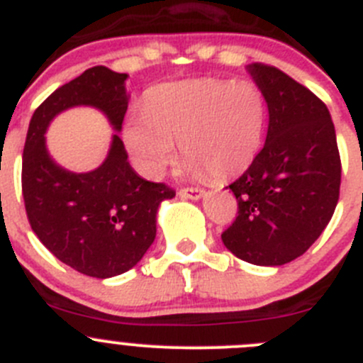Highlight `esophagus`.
<instances>
[{
	"label": "esophagus",
	"mask_w": 363,
	"mask_h": 363,
	"mask_svg": "<svg viewBox=\"0 0 363 363\" xmlns=\"http://www.w3.org/2000/svg\"><path fill=\"white\" fill-rule=\"evenodd\" d=\"M179 195H181L182 199H191V201H199V199L204 197V191L199 188H182L181 191H179Z\"/></svg>",
	"instance_id": "esophagus-1"
}]
</instances>
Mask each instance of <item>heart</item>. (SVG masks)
Masks as SVG:
<instances>
[{
  "instance_id": "1",
  "label": "heart",
  "mask_w": 363,
  "mask_h": 363,
  "mask_svg": "<svg viewBox=\"0 0 363 363\" xmlns=\"http://www.w3.org/2000/svg\"><path fill=\"white\" fill-rule=\"evenodd\" d=\"M267 103L253 81L201 77L152 88L143 110L126 119L125 145L143 175L157 179L179 141L195 177L226 181L244 174L262 146Z\"/></svg>"
}]
</instances>
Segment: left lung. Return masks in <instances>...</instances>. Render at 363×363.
<instances>
[{
    "instance_id": "8db88e82",
    "label": "left lung",
    "mask_w": 363,
    "mask_h": 363,
    "mask_svg": "<svg viewBox=\"0 0 363 363\" xmlns=\"http://www.w3.org/2000/svg\"><path fill=\"white\" fill-rule=\"evenodd\" d=\"M269 113L266 145L230 189L238 202L222 242L255 266H282L309 250L335 213L340 153L335 125L311 90L269 65H247Z\"/></svg>"
}]
</instances>
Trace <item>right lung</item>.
I'll list each match as a JSON object with an SVG mask.
<instances>
[{
  "label": "right lung",
  "mask_w": 363,
  "mask_h": 363,
  "mask_svg": "<svg viewBox=\"0 0 363 363\" xmlns=\"http://www.w3.org/2000/svg\"><path fill=\"white\" fill-rule=\"evenodd\" d=\"M126 79V74L94 67L57 88L32 116L23 150V199L32 230L61 262L96 279L121 275L143 259L155 240L159 206L175 191L135 174L119 133L112 135L103 164L86 174L57 164L45 133L55 116L74 106L97 108L121 132L128 108Z\"/></svg>",
  "instance_id": "obj_1"
}]
</instances>
